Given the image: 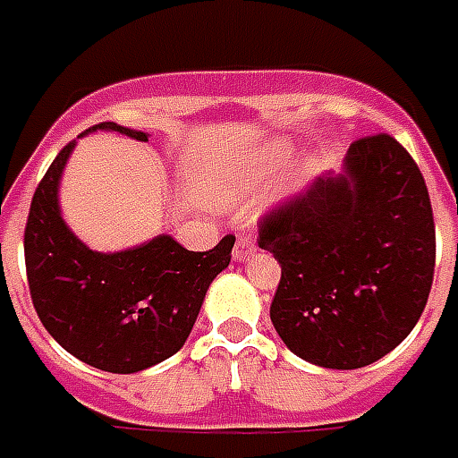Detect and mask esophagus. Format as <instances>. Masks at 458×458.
Wrapping results in <instances>:
<instances>
[{
  "instance_id": "esophagus-1",
  "label": "esophagus",
  "mask_w": 458,
  "mask_h": 458,
  "mask_svg": "<svg viewBox=\"0 0 458 458\" xmlns=\"http://www.w3.org/2000/svg\"><path fill=\"white\" fill-rule=\"evenodd\" d=\"M256 251V244L254 239H246V236H242L239 242L234 244V259L236 261H246V259H251Z\"/></svg>"
}]
</instances>
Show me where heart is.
Returning <instances> with one entry per match:
<instances>
[{"label": "heart", "mask_w": 458, "mask_h": 458, "mask_svg": "<svg viewBox=\"0 0 458 458\" xmlns=\"http://www.w3.org/2000/svg\"><path fill=\"white\" fill-rule=\"evenodd\" d=\"M286 145H278V142L266 145L264 150L254 155L251 160H246L244 165H236L232 170H226L224 180L212 184V190H209L212 202L229 207V204L242 202L246 194L264 190L266 184L274 180L276 172L286 165Z\"/></svg>", "instance_id": "1"}]
</instances>
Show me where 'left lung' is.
Instances as JSON below:
<instances>
[{"label":"left lung","instance_id":"8db88e82","mask_svg":"<svg viewBox=\"0 0 458 458\" xmlns=\"http://www.w3.org/2000/svg\"><path fill=\"white\" fill-rule=\"evenodd\" d=\"M259 246L281 264L271 323L318 368L377 362L417 326L437 236L417 162L387 132L348 148L343 172L266 214Z\"/></svg>","mask_w":458,"mask_h":458}]
</instances>
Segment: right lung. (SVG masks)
I'll return each instance as SVG.
<instances>
[{
  "mask_svg": "<svg viewBox=\"0 0 458 458\" xmlns=\"http://www.w3.org/2000/svg\"><path fill=\"white\" fill-rule=\"evenodd\" d=\"M148 142V132L100 123ZM76 140L58 152L38 182L27 232L24 259L31 301L51 338L90 368L131 375L172 358L190 338L207 288L232 261L234 236L209 251H187L170 234L132 249L103 254L73 234L61 216L58 184Z\"/></svg>",
  "mask_w": 458,
  "mask_h": 458,
  "instance_id": "1",
  "label": "right lung"
}]
</instances>
